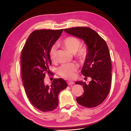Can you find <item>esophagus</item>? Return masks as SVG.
Instances as JSON below:
<instances>
[{
  "mask_svg": "<svg viewBox=\"0 0 131 131\" xmlns=\"http://www.w3.org/2000/svg\"><path fill=\"white\" fill-rule=\"evenodd\" d=\"M68 84L69 85H71L74 84V82L71 81H68Z\"/></svg>",
  "mask_w": 131,
  "mask_h": 131,
  "instance_id": "1",
  "label": "esophagus"
}]
</instances>
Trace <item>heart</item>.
Masks as SVG:
<instances>
[{"mask_svg":"<svg viewBox=\"0 0 131 131\" xmlns=\"http://www.w3.org/2000/svg\"><path fill=\"white\" fill-rule=\"evenodd\" d=\"M81 42L78 38L74 37H68L60 42V45L68 50L70 52L74 53L76 59L83 61L86 59L88 50L85 46L80 45ZM57 47L53 45L49 51V56L51 61H54L56 58ZM78 69V65L74 63H65L59 66L57 72L61 77L66 79H72L75 77Z\"/></svg>","mask_w":131,"mask_h":131,"instance_id":"obj_1","label":"heart"}]
</instances>
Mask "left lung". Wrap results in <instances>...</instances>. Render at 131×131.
I'll return each instance as SVG.
<instances>
[{
    "mask_svg": "<svg viewBox=\"0 0 131 131\" xmlns=\"http://www.w3.org/2000/svg\"><path fill=\"white\" fill-rule=\"evenodd\" d=\"M64 31L82 39L87 46L88 53L81 72L92 80L88 85L82 81L76 82L83 86L84 91L77 101L85 107H95L106 99L111 89L112 63L108 46L98 33L89 27H72Z\"/></svg>",
    "mask_w": 131,
    "mask_h": 131,
    "instance_id": "obj_1",
    "label": "left lung"
}]
</instances>
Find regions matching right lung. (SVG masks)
<instances>
[{"label":"right lung","instance_id":"1","mask_svg":"<svg viewBox=\"0 0 131 131\" xmlns=\"http://www.w3.org/2000/svg\"><path fill=\"white\" fill-rule=\"evenodd\" d=\"M63 30H36L29 35L21 52L22 79L26 94L32 104L43 112L56 108L59 94L68 86L61 78L54 79L51 86L44 83L45 73L50 72V49Z\"/></svg>","mask_w":131,"mask_h":131}]
</instances>
